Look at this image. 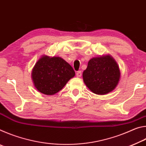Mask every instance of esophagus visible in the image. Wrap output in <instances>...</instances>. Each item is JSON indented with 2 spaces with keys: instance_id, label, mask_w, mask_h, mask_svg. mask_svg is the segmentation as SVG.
Wrapping results in <instances>:
<instances>
[{
  "instance_id": "obj_1",
  "label": "esophagus",
  "mask_w": 146,
  "mask_h": 146,
  "mask_svg": "<svg viewBox=\"0 0 146 146\" xmlns=\"http://www.w3.org/2000/svg\"><path fill=\"white\" fill-rule=\"evenodd\" d=\"M76 76H77V77H80V76H82V71H77V73H76Z\"/></svg>"
}]
</instances>
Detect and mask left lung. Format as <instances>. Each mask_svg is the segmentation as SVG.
<instances>
[{
	"label": "left lung",
	"instance_id": "1",
	"mask_svg": "<svg viewBox=\"0 0 146 146\" xmlns=\"http://www.w3.org/2000/svg\"><path fill=\"white\" fill-rule=\"evenodd\" d=\"M84 82L97 95H106L117 88L120 79L119 66L109 54L93 57L82 74Z\"/></svg>",
	"mask_w": 146,
	"mask_h": 146
}]
</instances>
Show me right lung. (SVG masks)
I'll list each match as a JSON object with an SVG mask.
<instances>
[{"instance_id": "obj_1", "label": "right lung", "mask_w": 146, "mask_h": 146, "mask_svg": "<svg viewBox=\"0 0 146 146\" xmlns=\"http://www.w3.org/2000/svg\"><path fill=\"white\" fill-rule=\"evenodd\" d=\"M75 75L73 68L63 58L46 55L38 59L31 71L35 88L47 95L58 93Z\"/></svg>"}]
</instances>
